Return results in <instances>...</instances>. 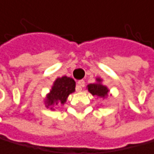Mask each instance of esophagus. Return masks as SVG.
I'll use <instances>...</instances> for the list:
<instances>
[{"mask_svg":"<svg viewBox=\"0 0 154 154\" xmlns=\"http://www.w3.org/2000/svg\"><path fill=\"white\" fill-rule=\"evenodd\" d=\"M83 86H85V80H82V79L79 80V82H78V88H76V89H78V91L82 90Z\"/></svg>","mask_w":154,"mask_h":154,"instance_id":"34e87169","label":"esophagus"}]
</instances>
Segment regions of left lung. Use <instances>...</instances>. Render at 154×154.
<instances>
[{"label": "left lung", "mask_w": 154, "mask_h": 154, "mask_svg": "<svg viewBox=\"0 0 154 154\" xmlns=\"http://www.w3.org/2000/svg\"><path fill=\"white\" fill-rule=\"evenodd\" d=\"M86 87L93 96L106 98L109 94L108 87L106 85H102V79L100 78H96V82L90 83V85H88Z\"/></svg>", "instance_id": "left-lung-1"}]
</instances>
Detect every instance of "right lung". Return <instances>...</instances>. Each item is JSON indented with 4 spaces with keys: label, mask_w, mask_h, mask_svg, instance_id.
<instances>
[{
    "label": "right lung",
    "mask_w": 154,
    "mask_h": 154,
    "mask_svg": "<svg viewBox=\"0 0 154 154\" xmlns=\"http://www.w3.org/2000/svg\"><path fill=\"white\" fill-rule=\"evenodd\" d=\"M75 90V82L69 76L58 78L54 82L50 92L47 94L44 103L47 108L55 110V106L59 104L64 105L69 95Z\"/></svg>",
    "instance_id": "add662e5"
}]
</instances>
